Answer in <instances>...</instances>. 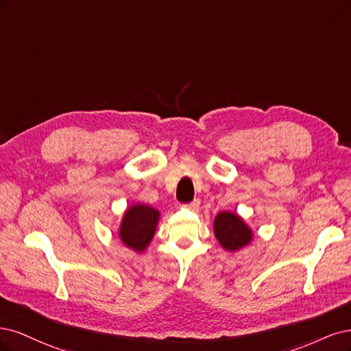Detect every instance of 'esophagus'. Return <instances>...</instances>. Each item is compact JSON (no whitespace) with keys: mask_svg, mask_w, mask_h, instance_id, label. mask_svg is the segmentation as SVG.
<instances>
[{"mask_svg":"<svg viewBox=\"0 0 351 351\" xmlns=\"http://www.w3.org/2000/svg\"><path fill=\"white\" fill-rule=\"evenodd\" d=\"M199 204H201L199 199H194L192 202H189V204H185V207L191 211H197L199 208Z\"/></svg>","mask_w":351,"mask_h":351,"instance_id":"1","label":"esophagus"}]
</instances>
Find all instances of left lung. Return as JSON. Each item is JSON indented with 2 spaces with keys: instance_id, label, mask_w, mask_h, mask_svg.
<instances>
[{
  "instance_id": "1",
  "label": "left lung",
  "mask_w": 351,
  "mask_h": 351,
  "mask_svg": "<svg viewBox=\"0 0 351 351\" xmlns=\"http://www.w3.org/2000/svg\"><path fill=\"white\" fill-rule=\"evenodd\" d=\"M214 234L220 245L230 252L246 246L252 241V232L234 213L221 211L214 219Z\"/></svg>"
}]
</instances>
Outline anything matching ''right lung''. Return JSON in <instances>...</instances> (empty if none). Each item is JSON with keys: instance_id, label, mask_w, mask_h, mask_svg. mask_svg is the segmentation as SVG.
<instances>
[{"instance_id": "obj_1", "label": "right lung", "mask_w": 351, "mask_h": 351, "mask_svg": "<svg viewBox=\"0 0 351 351\" xmlns=\"http://www.w3.org/2000/svg\"><path fill=\"white\" fill-rule=\"evenodd\" d=\"M159 221V211L153 207L137 204L130 207L121 223V241L131 250L143 252L152 242L156 226Z\"/></svg>"}]
</instances>
